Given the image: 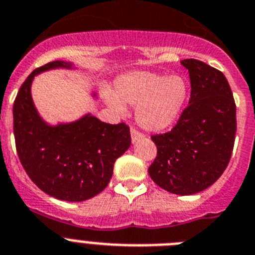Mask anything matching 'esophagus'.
<instances>
[{
    "label": "esophagus",
    "instance_id": "esophagus-1",
    "mask_svg": "<svg viewBox=\"0 0 255 255\" xmlns=\"http://www.w3.org/2000/svg\"><path fill=\"white\" fill-rule=\"evenodd\" d=\"M130 137H132V142L134 143V142L138 141V139L143 138L144 134L139 132V130H137L136 128H130Z\"/></svg>",
    "mask_w": 255,
    "mask_h": 255
}]
</instances>
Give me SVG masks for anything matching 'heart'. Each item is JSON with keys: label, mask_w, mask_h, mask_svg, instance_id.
Returning a JSON list of instances; mask_svg holds the SVG:
<instances>
[{"label": "heart", "mask_w": 255, "mask_h": 255, "mask_svg": "<svg viewBox=\"0 0 255 255\" xmlns=\"http://www.w3.org/2000/svg\"><path fill=\"white\" fill-rule=\"evenodd\" d=\"M188 98V84L179 75L165 76L152 72H132L116 81V96H105L108 105L125 112V105L136 108V121L147 130H162L179 118Z\"/></svg>", "instance_id": "1"}]
</instances>
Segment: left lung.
I'll return each mask as SVG.
<instances>
[{
    "label": "left lung",
    "instance_id": "1",
    "mask_svg": "<svg viewBox=\"0 0 255 255\" xmlns=\"http://www.w3.org/2000/svg\"><path fill=\"white\" fill-rule=\"evenodd\" d=\"M180 63L189 72V104L173 129L151 136L157 155L148 174L162 189L189 196L211 187L229 165L236 105L221 71L193 58Z\"/></svg>",
    "mask_w": 255,
    "mask_h": 255
}]
</instances>
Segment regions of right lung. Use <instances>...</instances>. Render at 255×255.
Returning a JSON list of instances; mask_svg holds the SVG:
<instances>
[{
  "label": "right lung",
  "instance_id": "1",
  "mask_svg": "<svg viewBox=\"0 0 255 255\" xmlns=\"http://www.w3.org/2000/svg\"><path fill=\"white\" fill-rule=\"evenodd\" d=\"M72 68L63 61L36 68L13 102V134L21 165L34 184L61 201L82 202L105 189L116 160L130 146L126 123L109 125L86 114L72 123L49 126L31 99L34 76L53 68Z\"/></svg>",
  "mask_w": 255,
  "mask_h": 255
}]
</instances>
